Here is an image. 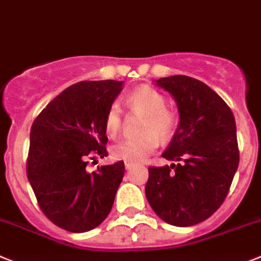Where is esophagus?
Returning a JSON list of instances; mask_svg holds the SVG:
<instances>
[{
  "mask_svg": "<svg viewBox=\"0 0 261 261\" xmlns=\"http://www.w3.org/2000/svg\"><path fill=\"white\" fill-rule=\"evenodd\" d=\"M125 166H126V169H131V168H134V166H135V163H131V161H126Z\"/></svg>",
  "mask_w": 261,
  "mask_h": 261,
  "instance_id": "34e87169",
  "label": "esophagus"
}]
</instances>
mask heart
Instances as JSON below:
<instances>
[{
	"instance_id": "obj_1",
	"label": "heart",
	"mask_w": 261,
	"mask_h": 261,
	"mask_svg": "<svg viewBox=\"0 0 261 261\" xmlns=\"http://www.w3.org/2000/svg\"><path fill=\"white\" fill-rule=\"evenodd\" d=\"M127 104L135 113L144 114L138 136L119 140L112 147L116 159L140 163L144 161L159 145V140H168L174 135L178 126V116L166 107L163 93L151 86H142L127 96ZM105 131L116 136L122 128V110L118 104H112L105 116Z\"/></svg>"
}]
</instances>
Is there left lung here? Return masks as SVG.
<instances>
[{
    "label": "left lung",
    "mask_w": 261,
    "mask_h": 261,
    "mask_svg": "<svg viewBox=\"0 0 261 261\" xmlns=\"http://www.w3.org/2000/svg\"><path fill=\"white\" fill-rule=\"evenodd\" d=\"M178 107L179 125L163 157L179 161L151 166L145 196L157 216L192 226L220 208L239 164L233 112L212 88L186 75L156 81Z\"/></svg>",
    "instance_id": "1"
}]
</instances>
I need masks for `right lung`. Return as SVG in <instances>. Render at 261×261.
Returning <instances> with one entry per match:
<instances>
[{"label": "right lung", "instance_id": "right-lung-1", "mask_svg": "<svg viewBox=\"0 0 261 261\" xmlns=\"http://www.w3.org/2000/svg\"><path fill=\"white\" fill-rule=\"evenodd\" d=\"M123 82L84 81L53 98L32 123L27 177L44 215L61 229L84 233L109 215L125 174L123 161L87 170L107 157L105 116Z\"/></svg>", "mask_w": 261, "mask_h": 261}]
</instances>
